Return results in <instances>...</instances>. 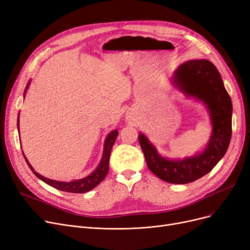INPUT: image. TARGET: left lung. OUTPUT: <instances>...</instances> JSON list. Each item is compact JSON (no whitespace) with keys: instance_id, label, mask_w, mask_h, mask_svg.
<instances>
[{"instance_id":"left-lung-1","label":"left lung","mask_w":250,"mask_h":250,"mask_svg":"<svg viewBox=\"0 0 250 250\" xmlns=\"http://www.w3.org/2000/svg\"><path fill=\"white\" fill-rule=\"evenodd\" d=\"M172 80L187 96L206 104L213 125L207 147L202 153L188 158L170 160L159 155L142 133L139 142L147 165L156 176L169 183L186 185L208 173L227 152L232 135V102L219 71L207 60L181 63Z\"/></svg>"}]
</instances>
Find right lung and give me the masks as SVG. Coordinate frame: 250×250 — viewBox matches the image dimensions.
Instances as JSON below:
<instances>
[{
  "label": "right lung",
  "mask_w": 250,
  "mask_h": 250,
  "mask_svg": "<svg viewBox=\"0 0 250 250\" xmlns=\"http://www.w3.org/2000/svg\"><path fill=\"white\" fill-rule=\"evenodd\" d=\"M29 86V83L27 84L24 91V96L26 93V90H27ZM17 125H18V130H19V116L17 120ZM118 135V132L116 129L112 130L108 134V136L105 139L104 142V149H103V154H102V159L99 163V165L97 166V168L94 170L93 172L91 174H89L88 176L82 178V179H77V180H72L70 182H64V181H57V180H52L49 178H46L42 175H41L39 173H37L36 171H34L33 167L30 165V163L28 162L27 158H26L25 155L22 154L25 158L26 163L29 166V168L31 169V171L39 178L42 179V181H44L46 185L55 188L59 190L62 191H67V192H73V193H84L87 192L91 189H93L95 187H97L99 183L105 178V176L107 175L108 173V168H109V157H110V152L112 149L113 144L115 142V139Z\"/></svg>",
  "instance_id": "right-lung-1"
}]
</instances>
